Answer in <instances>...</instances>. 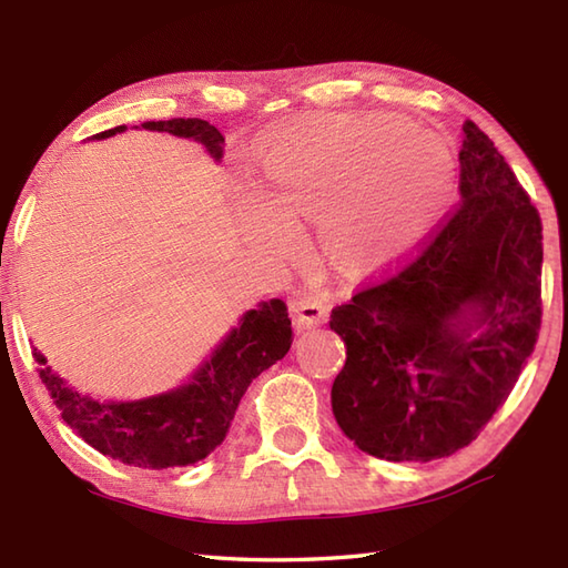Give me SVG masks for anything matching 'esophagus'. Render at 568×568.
<instances>
[{"label":"esophagus","mask_w":568,"mask_h":568,"mask_svg":"<svg viewBox=\"0 0 568 568\" xmlns=\"http://www.w3.org/2000/svg\"><path fill=\"white\" fill-rule=\"evenodd\" d=\"M295 312V322L300 327H315V324H322L329 315V300L324 295L307 293L297 300L293 305Z\"/></svg>","instance_id":"1"}]
</instances>
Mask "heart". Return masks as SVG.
Wrapping results in <instances>:
<instances>
[{
  "label": "heart",
  "instance_id": "heart-1",
  "mask_svg": "<svg viewBox=\"0 0 568 568\" xmlns=\"http://www.w3.org/2000/svg\"><path fill=\"white\" fill-rule=\"evenodd\" d=\"M271 195L248 190L239 222L253 251L283 256L300 241L295 216L322 220L327 248L373 268L413 248L437 224L456 180L446 141L371 114L297 122L263 151Z\"/></svg>",
  "mask_w": 568,
  "mask_h": 568
}]
</instances>
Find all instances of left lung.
Segmentation results:
<instances>
[{"instance_id": "8db88e82", "label": "left lung", "mask_w": 568, "mask_h": 568, "mask_svg": "<svg viewBox=\"0 0 568 568\" xmlns=\"http://www.w3.org/2000/svg\"><path fill=\"white\" fill-rule=\"evenodd\" d=\"M458 168L462 200L413 256L332 310L346 346L334 417L385 462H432L474 442L541 327L537 207L470 119Z\"/></svg>"}]
</instances>
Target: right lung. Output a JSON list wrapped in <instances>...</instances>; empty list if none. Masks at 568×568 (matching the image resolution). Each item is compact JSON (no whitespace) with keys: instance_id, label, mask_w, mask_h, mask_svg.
<instances>
[{"instance_id":"add662e5","label":"right lung","mask_w":568,"mask_h":568,"mask_svg":"<svg viewBox=\"0 0 568 568\" xmlns=\"http://www.w3.org/2000/svg\"><path fill=\"white\" fill-rule=\"evenodd\" d=\"M149 131H168L173 136L195 139L216 161L222 159L224 136L204 119H168L143 122ZM126 126L106 129L94 139L114 136ZM293 344V327L283 300L261 303L248 310L239 327L192 381L173 393L134 403H100L68 388L63 378L45 366L33 348L39 376L60 417L100 454L119 458L126 466L163 470L190 466L210 456L226 437L236 407L253 378L281 361Z\"/></svg>"}]
</instances>
